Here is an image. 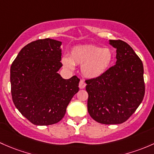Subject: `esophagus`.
Segmentation results:
<instances>
[{
	"mask_svg": "<svg viewBox=\"0 0 154 154\" xmlns=\"http://www.w3.org/2000/svg\"><path fill=\"white\" fill-rule=\"evenodd\" d=\"M86 87V83L85 82V81L81 79L80 82H79V88L81 89H83Z\"/></svg>",
	"mask_w": 154,
	"mask_h": 154,
	"instance_id": "esophagus-1",
	"label": "esophagus"
}]
</instances>
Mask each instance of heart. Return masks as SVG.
I'll return each instance as SVG.
<instances>
[{"mask_svg":"<svg viewBox=\"0 0 154 154\" xmlns=\"http://www.w3.org/2000/svg\"><path fill=\"white\" fill-rule=\"evenodd\" d=\"M111 49L95 45L79 46L72 49L69 58L64 57L62 63L66 67L73 68L74 64L81 65L84 76L97 78L109 69L113 60Z\"/></svg>","mask_w":154,"mask_h":154,"instance_id":"obj_1","label":"heart"}]
</instances>
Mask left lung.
<instances>
[{"mask_svg":"<svg viewBox=\"0 0 154 154\" xmlns=\"http://www.w3.org/2000/svg\"><path fill=\"white\" fill-rule=\"evenodd\" d=\"M116 48V64L103 75L86 79L88 110L97 122L117 125L126 122L143 100V64L132 47L122 40H110Z\"/></svg>","mask_w":154,"mask_h":154,"instance_id":"1","label":"left lung"}]
</instances>
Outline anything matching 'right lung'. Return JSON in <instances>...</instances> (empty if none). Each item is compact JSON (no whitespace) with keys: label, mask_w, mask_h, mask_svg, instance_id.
I'll use <instances>...</instances> for the list:
<instances>
[{"label":"right lung","mask_w":154,"mask_h":154,"mask_svg":"<svg viewBox=\"0 0 154 154\" xmlns=\"http://www.w3.org/2000/svg\"><path fill=\"white\" fill-rule=\"evenodd\" d=\"M61 42L39 39L21 49L10 68L11 93L19 112L32 124L53 125L61 121L80 79H64L58 73L62 66Z\"/></svg>","instance_id":"add662e5"}]
</instances>
